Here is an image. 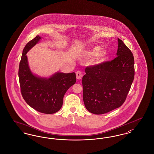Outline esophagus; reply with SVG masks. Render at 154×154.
Listing matches in <instances>:
<instances>
[{
	"label": "esophagus",
	"mask_w": 154,
	"mask_h": 154,
	"mask_svg": "<svg viewBox=\"0 0 154 154\" xmlns=\"http://www.w3.org/2000/svg\"><path fill=\"white\" fill-rule=\"evenodd\" d=\"M76 77H77V79L78 80H80V79H82V74L81 72L80 71V70H79V71H77V72H76Z\"/></svg>",
	"instance_id": "obj_1"
}]
</instances>
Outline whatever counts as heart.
<instances>
[{"instance_id":"b5f03b06","label":"heart","mask_w":154,"mask_h":154,"mask_svg":"<svg viewBox=\"0 0 154 154\" xmlns=\"http://www.w3.org/2000/svg\"><path fill=\"white\" fill-rule=\"evenodd\" d=\"M86 55L88 57H94V63H101L106 60L107 52L104 50H101L100 47L96 46L86 51Z\"/></svg>"}]
</instances>
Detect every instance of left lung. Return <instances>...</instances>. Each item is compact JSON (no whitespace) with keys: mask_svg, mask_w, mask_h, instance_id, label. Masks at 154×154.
<instances>
[{"mask_svg":"<svg viewBox=\"0 0 154 154\" xmlns=\"http://www.w3.org/2000/svg\"><path fill=\"white\" fill-rule=\"evenodd\" d=\"M117 39V57L87 66L82 79L84 103L93 114H104L121 106L134 79L133 54L121 39Z\"/></svg>","mask_w":154,"mask_h":154,"instance_id":"1","label":"left lung"}]
</instances>
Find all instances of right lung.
Returning <instances> with one entry per match:
<instances>
[{
	"label": "right lung",
	"instance_id": "obj_1",
	"mask_svg": "<svg viewBox=\"0 0 154 154\" xmlns=\"http://www.w3.org/2000/svg\"><path fill=\"white\" fill-rule=\"evenodd\" d=\"M41 38L39 35L25 46L19 66V80L22 97L27 104L39 112L52 114L61 108L63 96L76 82L75 73H56L49 79L34 75L28 65L26 56L29 50Z\"/></svg>",
	"mask_w": 154,
	"mask_h": 154
}]
</instances>
